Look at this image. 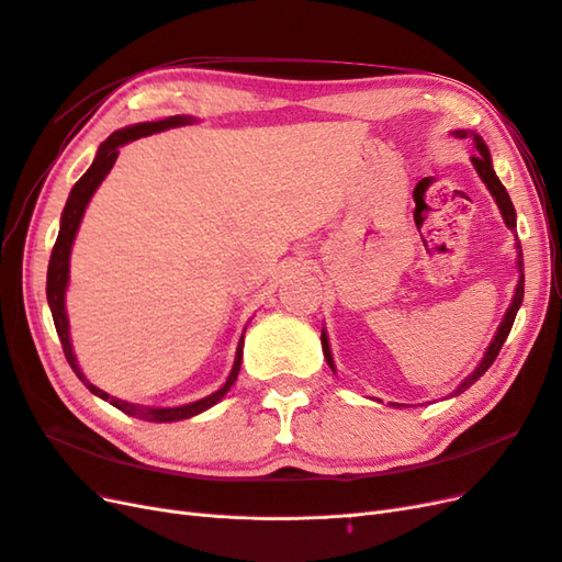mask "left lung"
<instances>
[{"label":"left lung","instance_id":"1","mask_svg":"<svg viewBox=\"0 0 562 562\" xmlns=\"http://www.w3.org/2000/svg\"><path fill=\"white\" fill-rule=\"evenodd\" d=\"M457 135H462V138H464L467 133L457 131ZM473 140H475V149H479V155H473V157H471V161H473V166H475V171H479V176H481V178H483V182L487 184L490 194L495 196L497 206H499V211H502V215H504V223L514 229V227H516V209H514V203H512V199H508L506 187L499 182L497 173L492 171L490 151H487L485 143L479 138V135H473ZM518 248H520V244H518ZM518 269L522 271V252H518ZM522 293H525V277L520 274V281H518V288H516V295H514L512 307H508V312H506V316H504V321H502V326H499V330H497L495 339H492V345L487 347V351H485V359L481 361V366H479V368L473 370V375H469L462 384H459V389L454 391V394H462L464 389H469L475 380H479V378L483 375V372H485L492 363H495L497 353H499V349H502V345H504V339L508 337V333H512L514 318H516L518 307H520V302H522ZM321 347H323V356H326L328 366H330V368H333V372H335V363H333V356H330V347H328V337H326V333H321Z\"/></svg>","mask_w":562,"mask_h":562}]
</instances>
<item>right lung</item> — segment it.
Wrapping results in <instances>:
<instances>
[{
    "instance_id": "right-lung-1",
    "label": "right lung",
    "mask_w": 562,
    "mask_h": 562,
    "mask_svg": "<svg viewBox=\"0 0 562 562\" xmlns=\"http://www.w3.org/2000/svg\"><path fill=\"white\" fill-rule=\"evenodd\" d=\"M190 119L187 116H168V119H161V122H147V124H135L131 128H122L112 133L110 138L98 147V155L91 164V168L87 173H83L77 184L72 187L70 192V199H67L65 209H63V217H60V232H58V239H56V246L54 250H50V260H48V274H46V300H48V307H50V314H54V323H56V333L60 337V345H63V351H65V359L67 363H70V368L75 370V375L89 386L91 394L100 396L110 401L114 407H119V411L126 413V415H133V417H140V419H147V422H176V419H187V417H194L203 411H209L211 405H215L220 398H223L229 386L234 384V380L239 378V368H241V356H244V337L239 342V349H236V361H234V368L229 372L227 382L223 384V389H217L215 394L201 398L196 403H190V405H180V407H145V405H133V403H126V401H119V398H112L110 394H105V391H100L98 386H93L87 378H83V372L79 370L77 366V359L72 353V345H70V333H67V314H65V288H67V271H70V250H72V241H75V234L79 229V223H81V215L83 211H87V203L91 201L93 192L98 190V184L105 180V176L110 173V168L114 166L116 161V155H119V147L126 145V143H133L138 138H145V135H151L157 131H166L171 126H180V124H187Z\"/></svg>"
}]
</instances>
